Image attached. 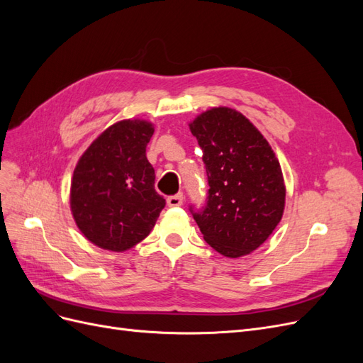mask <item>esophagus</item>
<instances>
[{"label":"esophagus","instance_id":"1","mask_svg":"<svg viewBox=\"0 0 363 363\" xmlns=\"http://www.w3.org/2000/svg\"><path fill=\"white\" fill-rule=\"evenodd\" d=\"M167 204H168L169 207H179V206H182V204H183V194H177V195L168 196Z\"/></svg>","mask_w":363,"mask_h":363}]
</instances>
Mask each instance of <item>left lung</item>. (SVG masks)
Wrapping results in <instances>:
<instances>
[{"label": "left lung", "instance_id": "1", "mask_svg": "<svg viewBox=\"0 0 363 363\" xmlns=\"http://www.w3.org/2000/svg\"><path fill=\"white\" fill-rule=\"evenodd\" d=\"M203 150L207 206L194 213L206 242L238 259L257 250L281 221L286 186L268 140L242 113L212 107L189 123Z\"/></svg>", "mask_w": 363, "mask_h": 363}]
</instances>
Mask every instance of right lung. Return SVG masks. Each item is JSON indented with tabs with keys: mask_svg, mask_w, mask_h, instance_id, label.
Listing matches in <instances>:
<instances>
[{
	"mask_svg": "<svg viewBox=\"0 0 363 363\" xmlns=\"http://www.w3.org/2000/svg\"><path fill=\"white\" fill-rule=\"evenodd\" d=\"M152 133L150 121H118L75 164L71 213L82 235L98 248L115 252L133 248L150 235L164 207L145 155Z\"/></svg>",
	"mask_w": 363,
	"mask_h": 363,
	"instance_id": "add662e5",
	"label": "right lung"
}]
</instances>
